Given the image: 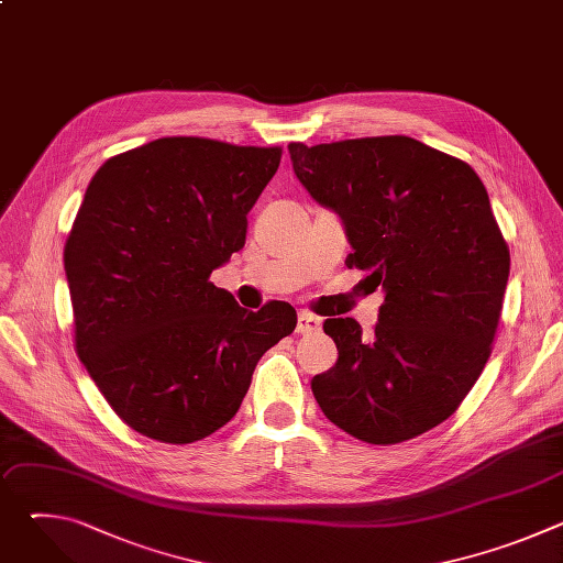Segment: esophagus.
I'll use <instances>...</instances> for the list:
<instances>
[{"mask_svg":"<svg viewBox=\"0 0 563 563\" xmlns=\"http://www.w3.org/2000/svg\"><path fill=\"white\" fill-rule=\"evenodd\" d=\"M298 334H316L320 332V318L309 313V311H300L298 313V325H296Z\"/></svg>","mask_w":563,"mask_h":563,"instance_id":"esophagus-1","label":"esophagus"}]
</instances>
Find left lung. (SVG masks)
I'll list each match as a JSON object with an SVG mask.
<instances>
[{
    "label": "left lung",
    "instance_id": "1",
    "mask_svg": "<svg viewBox=\"0 0 563 563\" xmlns=\"http://www.w3.org/2000/svg\"><path fill=\"white\" fill-rule=\"evenodd\" d=\"M287 148L307 194L339 213L345 265L385 294L372 336L354 318L323 323L339 361L311 378L316 404L365 443L415 439L454 415L490 356L510 252L488 191L408 135Z\"/></svg>",
    "mask_w": 563,
    "mask_h": 563
}]
</instances>
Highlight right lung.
Masks as SVG:
<instances>
[{"mask_svg":"<svg viewBox=\"0 0 563 563\" xmlns=\"http://www.w3.org/2000/svg\"><path fill=\"white\" fill-rule=\"evenodd\" d=\"M278 146L159 137L98 169L64 247L75 347L113 412L174 445L229 423L296 309L258 311L209 283L245 247Z\"/></svg>","mask_w":563,"mask_h":563,"instance_id":"1","label":"right lung"}]
</instances>
